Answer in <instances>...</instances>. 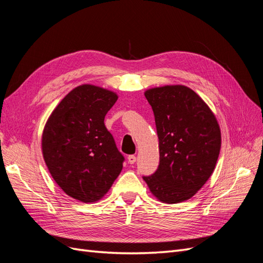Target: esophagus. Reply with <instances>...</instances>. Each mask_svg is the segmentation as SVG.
<instances>
[{
  "mask_svg": "<svg viewBox=\"0 0 263 263\" xmlns=\"http://www.w3.org/2000/svg\"><path fill=\"white\" fill-rule=\"evenodd\" d=\"M127 160H128V163L134 164L135 162H136V157H135L134 155H130V156H128V158H127Z\"/></svg>",
  "mask_w": 263,
  "mask_h": 263,
  "instance_id": "obj_1",
  "label": "esophagus"
}]
</instances>
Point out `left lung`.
Listing matches in <instances>:
<instances>
[{
	"label": "left lung",
	"instance_id": "left-lung-1",
	"mask_svg": "<svg viewBox=\"0 0 263 263\" xmlns=\"http://www.w3.org/2000/svg\"><path fill=\"white\" fill-rule=\"evenodd\" d=\"M159 138L158 169L142 177L159 201L176 204L192 197L216 165L221 137L217 119L198 95L184 85L147 90Z\"/></svg>",
	"mask_w": 263,
	"mask_h": 263
}]
</instances>
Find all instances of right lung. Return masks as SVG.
<instances>
[{
    "label": "right lung",
    "instance_id": "obj_1",
    "mask_svg": "<svg viewBox=\"0 0 263 263\" xmlns=\"http://www.w3.org/2000/svg\"><path fill=\"white\" fill-rule=\"evenodd\" d=\"M118 97L83 84L53 109L43 133V156L51 177L67 195L84 203L104 196L123 169L124 156L104 125Z\"/></svg>",
    "mask_w": 263,
    "mask_h": 263
}]
</instances>
